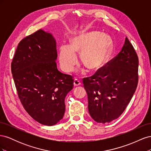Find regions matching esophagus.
Returning a JSON list of instances; mask_svg holds the SVG:
<instances>
[{
    "label": "esophagus",
    "instance_id": "34e87169",
    "mask_svg": "<svg viewBox=\"0 0 151 151\" xmlns=\"http://www.w3.org/2000/svg\"><path fill=\"white\" fill-rule=\"evenodd\" d=\"M74 84L76 86H79V85L81 84V81L79 79H75L74 81Z\"/></svg>",
    "mask_w": 151,
    "mask_h": 151
}]
</instances>
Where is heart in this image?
Returning a JSON list of instances; mask_svg holds the SVG:
<instances>
[{
	"label": "heart",
	"instance_id": "heart-1",
	"mask_svg": "<svg viewBox=\"0 0 151 151\" xmlns=\"http://www.w3.org/2000/svg\"><path fill=\"white\" fill-rule=\"evenodd\" d=\"M111 39L96 32L81 34L73 38L70 46L62 45L59 52V61L63 70L72 71L77 62V53L81 52V60L89 69H96L106 60L110 51Z\"/></svg>",
	"mask_w": 151,
	"mask_h": 151
}]
</instances>
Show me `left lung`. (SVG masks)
Instances as JSON below:
<instances>
[{"mask_svg":"<svg viewBox=\"0 0 151 151\" xmlns=\"http://www.w3.org/2000/svg\"><path fill=\"white\" fill-rule=\"evenodd\" d=\"M138 68L137 54L126 38L116 57L93 76L83 79L89 113L94 121L109 123L122 115L137 87Z\"/></svg>","mask_w":151,"mask_h":151,"instance_id":"obj_1","label":"left lung"}]
</instances>
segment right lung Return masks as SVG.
Instances as JSON below:
<instances>
[{"label": "right lung", "instance_id": "1", "mask_svg": "<svg viewBox=\"0 0 151 151\" xmlns=\"http://www.w3.org/2000/svg\"><path fill=\"white\" fill-rule=\"evenodd\" d=\"M55 40L39 29L18 44L11 72L18 97L25 110L45 125H55L65 110V98L74 79L57 69Z\"/></svg>", "mask_w": 151, "mask_h": 151}]
</instances>
